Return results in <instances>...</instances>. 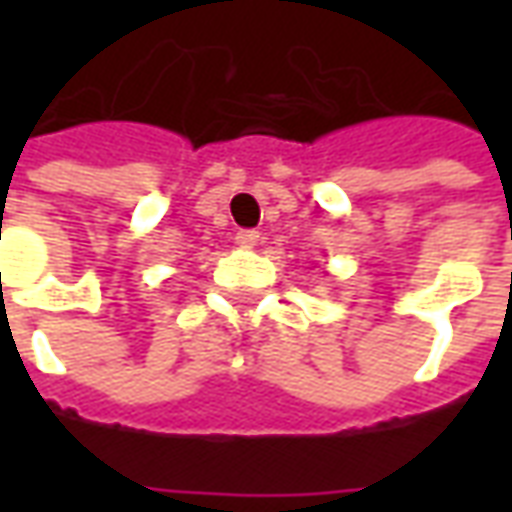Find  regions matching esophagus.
<instances>
[{"instance_id":"obj_1","label":"esophagus","mask_w":512,"mask_h":512,"mask_svg":"<svg viewBox=\"0 0 512 512\" xmlns=\"http://www.w3.org/2000/svg\"><path fill=\"white\" fill-rule=\"evenodd\" d=\"M257 238H260V235H257L255 230H238V233H235V244L241 246V249H255Z\"/></svg>"}]
</instances>
